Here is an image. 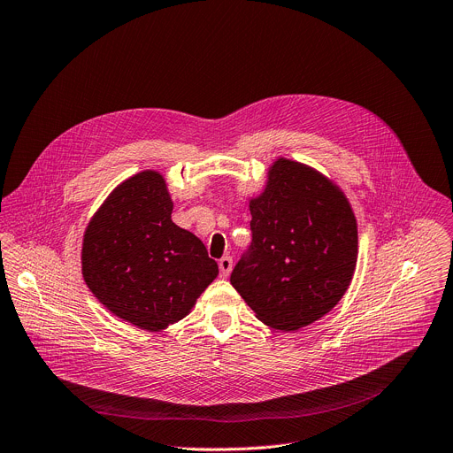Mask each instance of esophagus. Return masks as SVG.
<instances>
[{"mask_svg":"<svg viewBox=\"0 0 453 453\" xmlns=\"http://www.w3.org/2000/svg\"><path fill=\"white\" fill-rule=\"evenodd\" d=\"M230 270H232V257H228V256L221 257L219 259V275L221 277H228Z\"/></svg>","mask_w":453,"mask_h":453,"instance_id":"esophagus-1","label":"esophagus"}]
</instances>
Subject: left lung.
<instances>
[{
    "mask_svg": "<svg viewBox=\"0 0 453 453\" xmlns=\"http://www.w3.org/2000/svg\"><path fill=\"white\" fill-rule=\"evenodd\" d=\"M250 214L252 242L232 270V287L272 328L318 321L356 270L357 225L346 197L319 172L280 159Z\"/></svg>",
    "mask_w": 453,
    "mask_h": 453,
    "instance_id": "1",
    "label": "left lung"
}]
</instances>
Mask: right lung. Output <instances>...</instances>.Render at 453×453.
I'll return each instance as SVG.
<instances>
[{"instance_id":"right-lung-1","label":"right lung","mask_w":453,"mask_h":453,"mask_svg":"<svg viewBox=\"0 0 453 453\" xmlns=\"http://www.w3.org/2000/svg\"><path fill=\"white\" fill-rule=\"evenodd\" d=\"M170 214L163 178L147 170L109 196L83 239V277L92 294L145 330L183 319L219 272L203 242Z\"/></svg>"}]
</instances>
